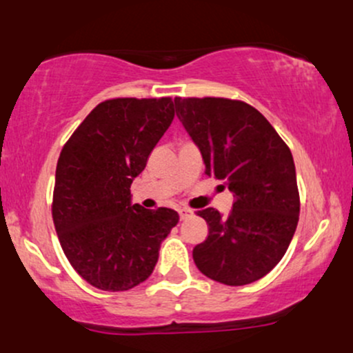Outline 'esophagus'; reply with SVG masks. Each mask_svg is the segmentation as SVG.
<instances>
[{
  "instance_id": "1",
  "label": "esophagus",
  "mask_w": 353,
  "mask_h": 353,
  "mask_svg": "<svg viewBox=\"0 0 353 353\" xmlns=\"http://www.w3.org/2000/svg\"><path fill=\"white\" fill-rule=\"evenodd\" d=\"M194 216V210L192 209H189V208H182V209H179V217H181V221H185V219H189V217H192Z\"/></svg>"
}]
</instances>
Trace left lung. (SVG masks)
Instances as JSON below:
<instances>
[{"label": "left lung", "mask_w": 353, "mask_h": 353, "mask_svg": "<svg viewBox=\"0 0 353 353\" xmlns=\"http://www.w3.org/2000/svg\"><path fill=\"white\" fill-rule=\"evenodd\" d=\"M174 101L205 174L234 196L228 217L212 208L197 212L209 224V236L194 247V262L225 285L259 281L281 262L297 229L301 202L292 152L272 124L242 101Z\"/></svg>", "instance_id": "left-lung-1"}]
</instances>
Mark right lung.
<instances>
[{"label": "right lung", "mask_w": 353, "mask_h": 353, "mask_svg": "<svg viewBox=\"0 0 353 353\" xmlns=\"http://www.w3.org/2000/svg\"><path fill=\"white\" fill-rule=\"evenodd\" d=\"M171 98L104 101L64 144L56 168L52 221L68 261L84 281L121 292L139 285L159 259L179 214L132 204L131 184L174 119Z\"/></svg>", "instance_id": "add662e5"}]
</instances>
